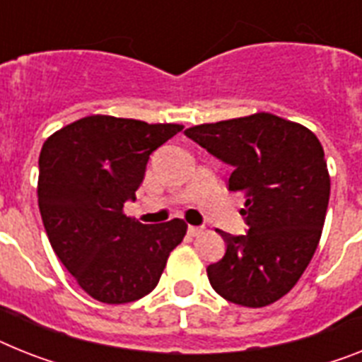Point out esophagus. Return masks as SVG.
<instances>
[{"label": "esophagus", "mask_w": 362, "mask_h": 362, "mask_svg": "<svg viewBox=\"0 0 362 362\" xmlns=\"http://www.w3.org/2000/svg\"><path fill=\"white\" fill-rule=\"evenodd\" d=\"M202 233L203 228H199V226H188V235H190V237H198Z\"/></svg>", "instance_id": "1"}]
</instances>
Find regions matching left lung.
Masks as SVG:
<instances>
[{
  "label": "left lung",
  "instance_id": "8db88e82",
  "mask_svg": "<svg viewBox=\"0 0 362 362\" xmlns=\"http://www.w3.org/2000/svg\"><path fill=\"white\" fill-rule=\"evenodd\" d=\"M188 139L233 168L229 190L244 192L247 233L220 231L226 255L209 264L223 300L267 307L291 292L309 267L329 203V172L316 134L270 112L202 124Z\"/></svg>",
  "mask_w": 362,
  "mask_h": 362
}]
</instances>
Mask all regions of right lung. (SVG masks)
<instances>
[{"instance_id": "add662e5", "label": "right lung", "mask_w": 362, "mask_h": 362, "mask_svg": "<svg viewBox=\"0 0 362 362\" xmlns=\"http://www.w3.org/2000/svg\"><path fill=\"white\" fill-rule=\"evenodd\" d=\"M183 129L92 115L44 142L38 207L53 252L77 285L103 303H129L153 291L170 252L183 240L179 218L144 226L124 214L149 155Z\"/></svg>"}]
</instances>
